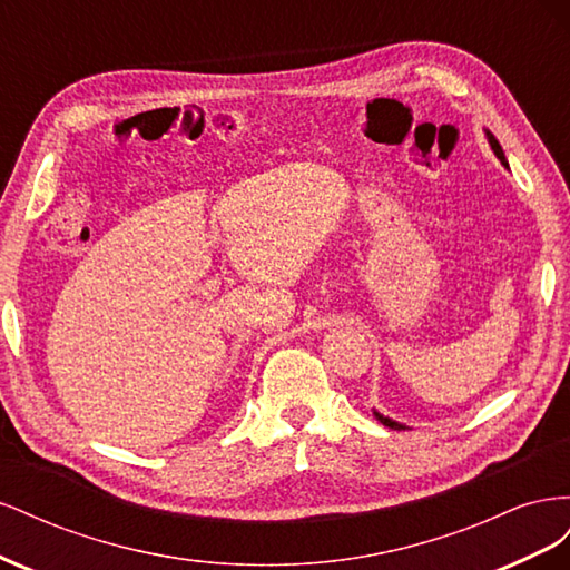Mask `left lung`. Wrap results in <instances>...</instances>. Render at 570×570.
Instances as JSON below:
<instances>
[{
    "label": "left lung",
    "mask_w": 570,
    "mask_h": 570,
    "mask_svg": "<svg viewBox=\"0 0 570 570\" xmlns=\"http://www.w3.org/2000/svg\"><path fill=\"white\" fill-rule=\"evenodd\" d=\"M488 137H490V145H492L494 154H497V157H499V161H502V164L507 166V159H504V151H502V147H499V142L494 140V135H490V132H488ZM373 413H375V419H377V421H381L383 425H387V428H392V430H404V425H400V423H394V421H390V419L381 416V413H377V411H373Z\"/></svg>",
    "instance_id": "obj_1"
}]
</instances>
